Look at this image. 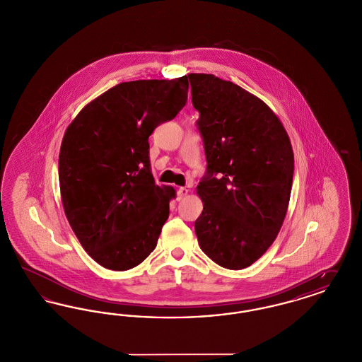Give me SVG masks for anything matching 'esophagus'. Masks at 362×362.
Wrapping results in <instances>:
<instances>
[{"label": "esophagus", "instance_id": "1", "mask_svg": "<svg viewBox=\"0 0 362 362\" xmlns=\"http://www.w3.org/2000/svg\"><path fill=\"white\" fill-rule=\"evenodd\" d=\"M187 192H189V189L186 187H179V189H177V201L183 199L187 195Z\"/></svg>", "mask_w": 362, "mask_h": 362}]
</instances>
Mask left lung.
<instances>
[{
  "label": "left lung",
  "mask_w": 362,
  "mask_h": 362,
  "mask_svg": "<svg viewBox=\"0 0 362 362\" xmlns=\"http://www.w3.org/2000/svg\"><path fill=\"white\" fill-rule=\"evenodd\" d=\"M189 80L207 161L195 233L213 262L241 270L267 251L285 220L292 144L270 107L241 86L205 73Z\"/></svg>",
  "instance_id": "left-lung-1"
}]
</instances>
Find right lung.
Instances as JSON below:
<instances>
[{
	"instance_id": "obj_1",
	"label": "right lung",
	"mask_w": 362,
	"mask_h": 362,
	"mask_svg": "<svg viewBox=\"0 0 362 362\" xmlns=\"http://www.w3.org/2000/svg\"><path fill=\"white\" fill-rule=\"evenodd\" d=\"M189 80H137L86 104L65 132L59 189L70 226L100 266L124 272L156 248L171 186H157L149 136L186 105Z\"/></svg>"
}]
</instances>
